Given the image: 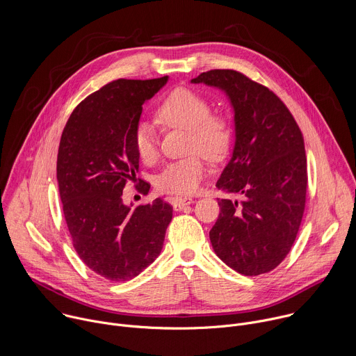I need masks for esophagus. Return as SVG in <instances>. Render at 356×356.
I'll return each instance as SVG.
<instances>
[{
  "mask_svg": "<svg viewBox=\"0 0 356 356\" xmlns=\"http://www.w3.org/2000/svg\"><path fill=\"white\" fill-rule=\"evenodd\" d=\"M170 201H172L175 211H181L186 205H190L194 202L193 198H181V197H172Z\"/></svg>",
  "mask_w": 356,
  "mask_h": 356,
  "instance_id": "esophagus-1",
  "label": "esophagus"
}]
</instances>
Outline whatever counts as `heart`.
<instances>
[{"label": "heart", "instance_id": "heart-1", "mask_svg": "<svg viewBox=\"0 0 356 356\" xmlns=\"http://www.w3.org/2000/svg\"><path fill=\"white\" fill-rule=\"evenodd\" d=\"M207 97L188 88L173 89L156 107V120L168 129L188 131V151L194 152L183 159L168 163L155 179L158 190L169 194H194L207 175V162L222 161L232 144V127L227 118L211 113ZM133 147L144 163L158 158V137L152 126L141 123L134 129Z\"/></svg>", "mask_w": 356, "mask_h": 356}]
</instances>
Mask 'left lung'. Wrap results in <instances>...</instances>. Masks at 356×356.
<instances>
[{"label":"left lung","instance_id":"8db88e82","mask_svg":"<svg viewBox=\"0 0 356 356\" xmlns=\"http://www.w3.org/2000/svg\"><path fill=\"white\" fill-rule=\"evenodd\" d=\"M222 89L234 111V148L216 187L242 201L219 200L209 230L216 256L243 275L278 267L296 239L307 188L303 136L284 102L234 70H211L191 79Z\"/></svg>","mask_w":356,"mask_h":356}]
</instances>
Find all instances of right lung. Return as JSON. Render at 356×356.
<instances>
[{
  "mask_svg": "<svg viewBox=\"0 0 356 356\" xmlns=\"http://www.w3.org/2000/svg\"><path fill=\"white\" fill-rule=\"evenodd\" d=\"M166 82L168 75L111 81L74 108L61 134L57 181L72 245L108 281L133 280L152 264L172 220L173 208L161 198L134 209L122 200L140 166L133 133L143 104ZM140 191L148 194V183Z\"/></svg>",
  "mask_w": 356,
  "mask_h": 356,
  "instance_id": "obj_1",
  "label": "right lung"
}]
</instances>
